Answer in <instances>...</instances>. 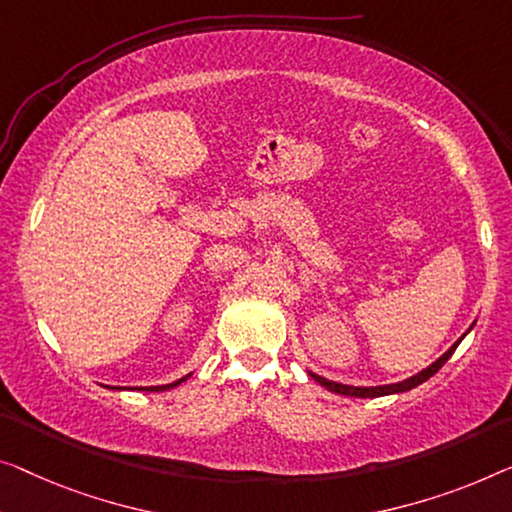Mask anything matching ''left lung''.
Returning <instances> with one entry per match:
<instances>
[{"label": "left lung", "instance_id": "left-lung-1", "mask_svg": "<svg viewBox=\"0 0 512 512\" xmlns=\"http://www.w3.org/2000/svg\"><path fill=\"white\" fill-rule=\"evenodd\" d=\"M471 331V329H469ZM467 335V333H464ZM462 335V338H464ZM462 338L455 342V345L448 349V352L444 356H439L437 361H434L432 365H427L425 370L418 372V375L404 379V381H398V384H386V386H347V384H338V381H329L324 377L315 375V372H310V377L319 381L324 388H329L331 393H338V395H349V398H381V395H393V393H404V391H411V388H416L418 384H423V381L430 379L432 375H437V372L441 370V365H444L448 358L453 356V352L457 349V345H460Z\"/></svg>", "mask_w": 512, "mask_h": 512}]
</instances>
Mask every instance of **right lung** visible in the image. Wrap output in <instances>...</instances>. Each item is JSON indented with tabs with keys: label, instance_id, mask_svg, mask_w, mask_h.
<instances>
[{
	"label": "right lung",
	"instance_id": "add662e5",
	"mask_svg": "<svg viewBox=\"0 0 512 512\" xmlns=\"http://www.w3.org/2000/svg\"><path fill=\"white\" fill-rule=\"evenodd\" d=\"M190 375H186V377H181V379H177V381H172V384H165V386H140V391H149V393H158V391H170V388H174V386H179L181 381H186Z\"/></svg>",
	"mask_w": 512,
	"mask_h": 512
}]
</instances>
